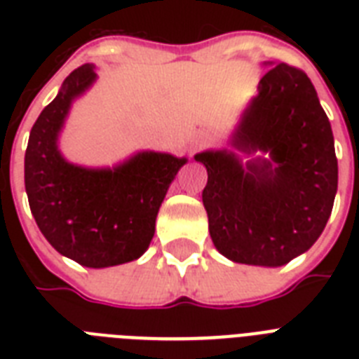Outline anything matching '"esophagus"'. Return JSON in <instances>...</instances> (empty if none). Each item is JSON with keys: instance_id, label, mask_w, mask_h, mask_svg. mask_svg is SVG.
I'll use <instances>...</instances> for the list:
<instances>
[{"instance_id": "1", "label": "esophagus", "mask_w": 359, "mask_h": 359, "mask_svg": "<svg viewBox=\"0 0 359 359\" xmlns=\"http://www.w3.org/2000/svg\"><path fill=\"white\" fill-rule=\"evenodd\" d=\"M205 143H207V140H205V137H201V140H197L196 141V149H197V147H203V145H205Z\"/></svg>"}]
</instances>
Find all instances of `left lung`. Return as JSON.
<instances>
[{
    "label": "left lung",
    "mask_w": 359,
    "mask_h": 359,
    "mask_svg": "<svg viewBox=\"0 0 359 359\" xmlns=\"http://www.w3.org/2000/svg\"><path fill=\"white\" fill-rule=\"evenodd\" d=\"M231 143L270 160L244 168L235 152L196 156L208 173L203 205L214 245L242 264H287L317 242L337 191L334 134L306 72L287 63L268 70Z\"/></svg>",
    "instance_id": "8db88e82"
}]
</instances>
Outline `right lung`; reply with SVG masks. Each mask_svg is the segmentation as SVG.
Listing matches in <instances>:
<instances>
[{"mask_svg":"<svg viewBox=\"0 0 359 359\" xmlns=\"http://www.w3.org/2000/svg\"><path fill=\"white\" fill-rule=\"evenodd\" d=\"M97 74L72 70L42 109L25 149V191L39 229L50 244L87 268H106L143 255L154 236L158 208L186 158L140 152L115 169H83L65 162L57 134L70 102Z\"/></svg>","mask_w":359,"mask_h":359,"instance_id":"obj_1","label":"right lung"}]
</instances>
